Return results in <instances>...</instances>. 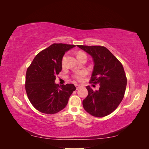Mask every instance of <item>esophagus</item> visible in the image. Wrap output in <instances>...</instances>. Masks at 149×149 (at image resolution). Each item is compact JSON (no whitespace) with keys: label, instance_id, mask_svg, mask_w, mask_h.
Returning a JSON list of instances; mask_svg holds the SVG:
<instances>
[{"label":"esophagus","instance_id":"1","mask_svg":"<svg viewBox=\"0 0 149 149\" xmlns=\"http://www.w3.org/2000/svg\"><path fill=\"white\" fill-rule=\"evenodd\" d=\"M75 86H76V89H78L81 87V86H80V85H78V84H75Z\"/></svg>","mask_w":149,"mask_h":149}]
</instances>
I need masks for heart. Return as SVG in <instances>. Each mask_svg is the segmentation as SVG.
Wrapping results in <instances>:
<instances>
[{"label": "heart", "mask_w": 149, "mask_h": 149, "mask_svg": "<svg viewBox=\"0 0 149 149\" xmlns=\"http://www.w3.org/2000/svg\"><path fill=\"white\" fill-rule=\"evenodd\" d=\"M86 55L85 53H84L83 52H79L78 53V55H77V57L81 55ZM65 60H66V55H64L63 57L62 58V60H61V65L63 66H65ZM86 72L85 71H81L78 73L77 74H76L74 76V78L75 79H76L78 81H82L84 79V77L86 75Z\"/></svg>", "instance_id": "heart-1"}]
</instances>
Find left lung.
Listing matches in <instances>:
<instances>
[{"mask_svg": "<svg viewBox=\"0 0 149 149\" xmlns=\"http://www.w3.org/2000/svg\"><path fill=\"white\" fill-rule=\"evenodd\" d=\"M78 47L93 57L94 66L90 83L100 86L98 91L86 86L88 95L83 101V107L91 115L102 118L114 111L123 100L127 85L123 66L105 47Z\"/></svg>", "mask_w": 149, "mask_h": 149, "instance_id": "obj_1", "label": "left lung"}]
</instances>
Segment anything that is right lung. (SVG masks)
<instances>
[{
  "label": "right lung",
  "instance_id": "add662e5",
  "mask_svg": "<svg viewBox=\"0 0 149 149\" xmlns=\"http://www.w3.org/2000/svg\"><path fill=\"white\" fill-rule=\"evenodd\" d=\"M74 45L53 43L34 58L26 70L25 90L30 102L38 111L53 114L63 109L73 92V84L59 86L56 76L62 69L61 60Z\"/></svg>",
  "mask_w": 149,
  "mask_h": 149
}]
</instances>
